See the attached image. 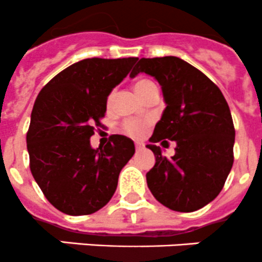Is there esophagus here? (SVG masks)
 <instances>
[{"mask_svg":"<svg viewBox=\"0 0 262 262\" xmlns=\"http://www.w3.org/2000/svg\"><path fill=\"white\" fill-rule=\"evenodd\" d=\"M135 147H136V150H141L144 147V144L142 142H135Z\"/></svg>","mask_w":262,"mask_h":262,"instance_id":"1","label":"esophagus"}]
</instances>
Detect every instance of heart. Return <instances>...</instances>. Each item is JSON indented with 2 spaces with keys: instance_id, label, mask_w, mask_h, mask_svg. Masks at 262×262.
<instances>
[{
  "instance_id": "1",
  "label": "heart",
  "mask_w": 262,
  "mask_h": 262,
  "mask_svg": "<svg viewBox=\"0 0 262 262\" xmlns=\"http://www.w3.org/2000/svg\"><path fill=\"white\" fill-rule=\"evenodd\" d=\"M149 84H150V81H147V80H140V81H137L136 84H135V90H136L137 94H140V93H141L142 90H144ZM115 95H116L115 92H111L110 95H108V98H107L108 107H111V105H112L113 100H115ZM147 125H149V122H147V121L126 120L125 122L122 123V130L126 135H128V136L140 137L144 135Z\"/></svg>"
}]
</instances>
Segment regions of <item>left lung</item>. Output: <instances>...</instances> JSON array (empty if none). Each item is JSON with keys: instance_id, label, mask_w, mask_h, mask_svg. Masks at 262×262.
I'll return each mask as SVG.
<instances>
[{"instance_id": "8db88e82", "label": "left lung", "mask_w": 262, "mask_h": 262, "mask_svg": "<svg viewBox=\"0 0 262 262\" xmlns=\"http://www.w3.org/2000/svg\"><path fill=\"white\" fill-rule=\"evenodd\" d=\"M154 76L162 85L165 107L146 145L155 164L146 173L152 196L181 213L213 201L232 169L234 125L220 89L205 74L178 57L141 58L130 74ZM176 141V154L163 157L155 142Z\"/></svg>"}]
</instances>
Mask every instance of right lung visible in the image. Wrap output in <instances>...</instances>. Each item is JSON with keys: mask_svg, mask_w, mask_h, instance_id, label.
<instances>
[{"mask_svg": "<svg viewBox=\"0 0 262 262\" xmlns=\"http://www.w3.org/2000/svg\"><path fill=\"white\" fill-rule=\"evenodd\" d=\"M137 59H82L57 74L35 99L27 132L30 170L62 213L89 215L107 205L134 155V142L122 135L98 149L89 139L102 126L107 97Z\"/></svg>", "mask_w": 262, "mask_h": 262, "instance_id": "obj_1", "label": "right lung"}]
</instances>
